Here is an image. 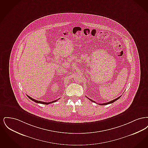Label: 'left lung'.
Wrapping results in <instances>:
<instances>
[{"mask_svg": "<svg viewBox=\"0 0 148 148\" xmlns=\"http://www.w3.org/2000/svg\"><path fill=\"white\" fill-rule=\"evenodd\" d=\"M121 97V96H120L119 97H118V98H117L116 99H115L114 100H112V101H109V102H108V103H103V104H99V105H102V106H104V105H108V104H111V103H114V101H116L117 100H118ZM88 98V97H87ZM90 100H91L92 101H93V102H95L94 101H93V100H92V99H90V98H88Z\"/></svg>", "mask_w": 148, "mask_h": 148, "instance_id": "1", "label": "left lung"}]
</instances>
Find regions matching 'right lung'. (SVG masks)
Here are the masks:
<instances>
[{"mask_svg": "<svg viewBox=\"0 0 148 148\" xmlns=\"http://www.w3.org/2000/svg\"><path fill=\"white\" fill-rule=\"evenodd\" d=\"M28 96V97L30 99H31L32 100H33V101H34V102L35 103H40V104H46V105H47V104H49L50 103H54V102H56L58 101V99L57 100H54V101H51V102H48V103H46V102H43V101H38V100H35V99H34L32 98L31 97H30L28 95H27Z\"/></svg>", "mask_w": 148, "mask_h": 148, "instance_id": "add662e5", "label": "right lung"}]
</instances>
